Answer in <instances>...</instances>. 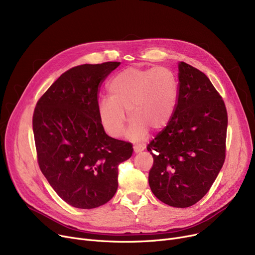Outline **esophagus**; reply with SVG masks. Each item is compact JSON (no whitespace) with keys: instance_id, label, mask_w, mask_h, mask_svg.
Wrapping results in <instances>:
<instances>
[{"instance_id":"obj_1","label":"esophagus","mask_w":255,"mask_h":255,"mask_svg":"<svg viewBox=\"0 0 255 255\" xmlns=\"http://www.w3.org/2000/svg\"><path fill=\"white\" fill-rule=\"evenodd\" d=\"M145 148L142 145V144H135L134 146H133V150H134V153H139L141 151H143Z\"/></svg>"}]
</instances>
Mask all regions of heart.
<instances>
[{
  "label": "heart",
  "instance_id": "b5f03b06",
  "mask_svg": "<svg viewBox=\"0 0 255 255\" xmlns=\"http://www.w3.org/2000/svg\"><path fill=\"white\" fill-rule=\"evenodd\" d=\"M109 92L111 97L102 98L98 103V116L112 137L123 134L127 121L125 111L132 119L128 136L139 140L148 134L149 128L163 129L177 106V80L165 67H130L111 80Z\"/></svg>",
  "mask_w": 255,
  "mask_h": 255
}]
</instances>
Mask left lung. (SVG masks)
Returning <instances> with one entry per match:
<instances>
[{"label":"left lung","mask_w":255,"mask_h":255,"mask_svg":"<svg viewBox=\"0 0 255 255\" xmlns=\"http://www.w3.org/2000/svg\"><path fill=\"white\" fill-rule=\"evenodd\" d=\"M178 67L175 113L146 149L154 158L149 172L154 195L187 208L207 194L224 163L227 112L205 73L184 62Z\"/></svg>","instance_id":"left-lung-1"}]
</instances>
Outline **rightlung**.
Returning <instances> with one entry per match:
<instances>
[{"label":"right lung","mask_w":255,"mask_h":255,"mask_svg":"<svg viewBox=\"0 0 255 255\" xmlns=\"http://www.w3.org/2000/svg\"><path fill=\"white\" fill-rule=\"evenodd\" d=\"M120 62L84 64L64 72L36 104L33 131L40 169L70 206L94 209L118 189V166L132 143L109 136L98 116V94Z\"/></svg>","instance_id":"1"}]
</instances>
